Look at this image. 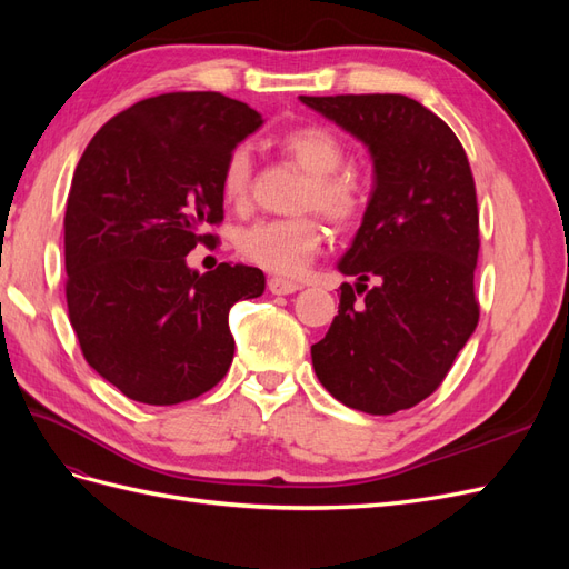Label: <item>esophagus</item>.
<instances>
[{"label":"esophagus","instance_id":"34e87169","mask_svg":"<svg viewBox=\"0 0 569 569\" xmlns=\"http://www.w3.org/2000/svg\"><path fill=\"white\" fill-rule=\"evenodd\" d=\"M268 289H270V295L287 297V295H295V291H299L301 284L299 282H291V280H282V278H270L268 280Z\"/></svg>","mask_w":569,"mask_h":569}]
</instances>
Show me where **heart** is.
I'll list each match as a JSON object with an SVG mask.
<instances>
[{
	"instance_id": "heart-1",
	"label": "heart",
	"mask_w": 569,
	"mask_h": 569,
	"mask_svg": "<svg viewBox=\"0 0 569 569\" xmlns=\"http://www.w3.org/2000/svg\"><path fill=\"white\" fill-rule=\"evenodd\" d=\"M282 151L295 161L306 182L299 189L297 209H316L337 226H349L366 209L368 184L356 168L343 166L347 147L325 126H299L282 134ZM253 161L247 144L230 151L222 166L220 189L228 203H242L251 187ZM322 244V228L316 216L256 220L234 234V249L247 263L284 278H295L313 261Z\"/></svg>"
}]
</instances>
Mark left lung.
I'll return each mask as SVG.
<instances>
[{
  "label": "left lung",
  "mask_w": 569,
  "mask_h": 569,
  "mask_svg": "<svg viewBox=\"0 0 569 569\" xmlns=\"http://www.w3.org/2000/svg\"><path fill=\"white\" fill-rule=\"evenodd\" d=\"M363 142L372 192L337 263L339 313L311 347L320 385L343 406L391 416L427 399L479 320V213L453 130L403 94L299 97ZM378 278V287L365 282ZM356 293H363L358 302Z\"/></svg>",
  "instance_id": "left-lung-1"
}]
</instances>
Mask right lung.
<instances>
[{
    "label": "right lung",
    "instance_id": "1",
    "mask_svg": "<svg viewBox=\"0 0 569 569\" xmlns=\"http://www.w3.org/2000/svg\"><path fill=\"white\" fill-rule=\"evenodd\" d=\"M263 126L220 92L137 101L101 128L78 161L63 218L68 318L90 368L128 399L173 406L230 370V308L263 295V272L187 266L216 244L220 176L230 151Z\"/></svg>",
    "mask_w": 569,
    "mask_h": 569
}]
</instances>
